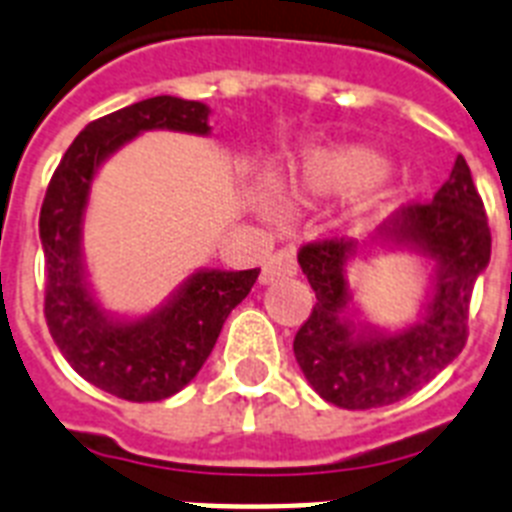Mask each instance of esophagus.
I'll return each instance as SVG.
<instances>
[{"mask_svg":"<svg viewBox=\"0 0 512 512\" xmlns=\"http://www.w3.org/2000/svg\"><path fill=\"white\" fill-rule=\"evenodd\" d=\"M294 273H297V257H294V249L284 247L268 257V263H265L263 270H260V284H273L276 278L294 276Z\"/></svg>","mask_w":512,"mask_h":512,"instance_id":"34e87169","label":"esophagus"}]
</instances>
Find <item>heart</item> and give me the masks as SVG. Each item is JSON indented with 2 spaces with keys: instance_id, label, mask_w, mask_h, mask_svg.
<instances>
[{
  "instance_id": "1",
  "label": "heart",
  "mask_w": 512,
  "mask_h": 512,
  "mask_svg": "<svg viewBox=\"0 0 512 512\" xmlns=\"http://www.w3.org/2000/svg\"><path fill=\"white\" fill-rule=\"evenodd\" d=\"M389 162L376 149L352 144V147L321 149L305 160L299 189L307 199H344L371 189L384 181Z\"/></svg>"
}]
</instances>
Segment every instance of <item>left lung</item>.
Here are the masks:
<instances>
[{
  "label": "left lung",
  "instance_id": "1",
  "mask_svg": "<svg viewBox=\"0 0 512 512\" xmlns=\"http://www.w3.org/2000/svg\"><path fill=\"white\" fill-rule=\"evenodd\" d=\"M376 234L423 249L439 265L426 318L394 336H352L342 318L350 302L344 265L355 249L352 239L307 242L297 252L315 305L294 336V357L315 392L344 410L405 400L463 352L473 286L492 255L484 199L463 155L434 199L402 207Z\"/></svg>",
  "mask_w": 512,
  "mask_h": 512
}]
</instances>
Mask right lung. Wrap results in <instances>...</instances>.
I'll return each mask as SVG.
<instances>
[{"label": "right lung", "mask_w": 512, "mask_h": 512, "mask_svg": "<svg viewBox=\"0 0 512 512\" xmlns=\"http://www.w3.org/2000/svg\"><path fill=\"white\" fill-rule=\"evenodd\" d=\"M207 112L202 102L152 97L91 120L62 155L44 194L39 236L49 334L78 376L120 400L157 402L181 392L205 365L228 313L260 273H194L168 307L134 323L105 318L83 284L81 215L99 162L149 128L207 134Z\"/></svg>", "instance_id": "1"}]
</instances>
